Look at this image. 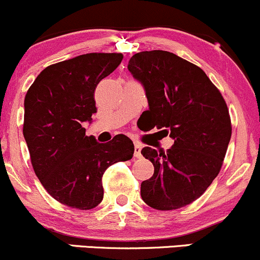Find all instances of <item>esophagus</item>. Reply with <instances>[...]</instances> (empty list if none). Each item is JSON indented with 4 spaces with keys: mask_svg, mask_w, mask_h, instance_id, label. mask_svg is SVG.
<instances>
[{
    "mask_svg": "<svg viewBox=\"0 0 260 260\" xmlns=\"http://www.w3.org/2000/svg\"><path fill=\"white\" fill-rule=\"evenodd\" d=\"M134 156L138 158L141 157V145L139 142H135V145H134Z\"/></svg>",
    "mask_w": 260,
    "mask_h": 260,
    "instance_id": "1",
    "label": "esophagus"
}]
</instances>
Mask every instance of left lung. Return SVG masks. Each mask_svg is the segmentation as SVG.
<instances>
[{"label":"left lung","instance_id":"left-lung-1","mask_svg":"<svg viewBox=\"0 0 260 260\" xmlns=\"http://www.w3.org/2000/svg\"><path fill=\"white\" fill-rule=\"evenodd\" d=\"M127 69L146 91L152 129L165 127L175 140L166 152L141 150L155 167L141 183L142 200L160 211L185 207L219 174L232 135L227 104L200 67L174 53H136Z\"/></svg>","mask_w":260,"mask_h":260}]
</instances>
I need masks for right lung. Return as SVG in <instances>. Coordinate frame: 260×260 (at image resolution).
Segmentation results:
<instances>
[{
	"label": "right lung",
	"mask_w": 260,
	"mask_h": 260,
	"mask_svg": "<svg viewBox=\"0 0 260 260\" xmlns=\"http://www.w3.org/2000/svg\"><path fill=\"white\" fill-rule=\"evenodd\" d=\"M121 60V53H88L52 64L24 98L23 136L33 170L46 191L68 207H96L104 196L105 170L134 155L127 136L99 144L83 127L96 113V85Z\"/></svg>",
	"instance_id": "1"
}]
</instances>
